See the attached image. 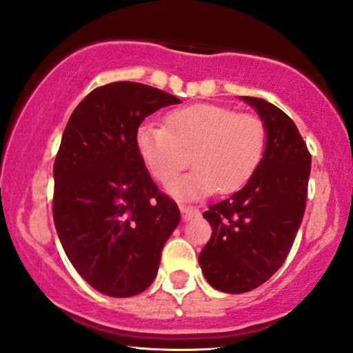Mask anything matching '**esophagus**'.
I'll return each instance as SVG.
<instances>
[{"label": "esophagus", "instance_id": "1", "mask_svg": "<svg viewBox=\"0 0 353 353\" xmlns=\"http://www.w3.org/2000/svg\"><path fill=\"white\" fill-rule=\"evenodd\" d=\"M181 213H182V219L184 221H192L195 216L200 214L199 208L195 206H187V205H181Z\"/></svg>", "mask_w": 353, "mask_h": 353}]
</instances>
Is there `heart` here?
Wrapping results in <instances>:
<instances>
[{
  "mask_svg": "<svg viewBox=\"0 0 353 353\" xmlns=\"http://www.w3.org/2000/svg\"><path fill=\"white\" fill-rule=\"evenodd\" d=\"M265 147L260 117L210 103L177 108L164 116V128L143 124L135 132L140 159L161 184H169L190 161L195 164L169 187L182 200L239 189L250 179Z\"/></svg>",
  "mask_w": 353,
  "mask_h": 353,
  "instance_id": "obj_1",
  "label": "heart"
}]
</instances>
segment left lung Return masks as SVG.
<instances>
[{"label":"left lung","mask_w":353,"mask_h":353,"mask_svg":"<svg viewBox=\"0 0 353 353\" xmlns=\"http://www.w3.org/2000/svg\"><path fill=\"white\" fill-rule=\"evenodd\" d=\"M266 128L261 161L241 190L203 216L213 234L199 256L205 279L225 294L250 292L279 270L307 203L312 157L294 121L270 101L241 97Z\"/></svg>","instance_id":"obj_1"}]
</instances>
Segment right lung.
Returning <instances> with one entry per match:
<instances>
[{"label": "right lung", "instance_id": "obj_1", "mask_svg": "<svg viewBox=\"0 0 353 353\" xmlns=\"http://www.w3.org/2000/svg\"><path fill=\"white\" fill-rule=\"evenodd\" d=\"M179 103L143 83L112 82L88 93L64 129L53 168L56 232L79 274L110 297L148 289L181 221L135 148L145 117Z\"/></svg>", "mask_w": 353, "mask_h": 353}]
</instances>
